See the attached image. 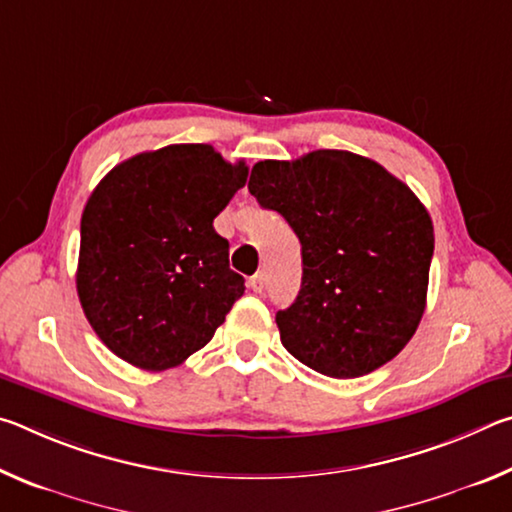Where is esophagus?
<instances>
[{"instance_id":"34e87169","label":"esophagus","mask_w":512,"mask_h":512,"mask_svg":"<svg viewBox=\"0 0 512 512\" xmlns=\"http://www.w3.org/2000/svg\"><path fill=\"white\" fill-rule=\"evenodd\" d=\"M264 282H266L264 271H259L253 277H250V289H253L255 293H262L264 291Z\"/></svg>"}]
</instances>
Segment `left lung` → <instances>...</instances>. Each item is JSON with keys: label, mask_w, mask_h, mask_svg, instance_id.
<instances>
[{"label": "left lung", "mask_w": 512, "mask_h": 512, "mask_svg": "<svg viewBox=\"0 0 512 512\" xmlns=\"http://www.w3.org/2000/svg\"><path fill=\"white\" fill-rule=\"evenodd\" d=\"M248 192L302 246L298 298L275 316L284 348L336 379L397 357L427 305L433 223L418 196L375 160L334 149L257 162Z\"/></svg>", "instance_id": "left-lung-1"}]
</instances>
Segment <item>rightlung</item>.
Instances as JSON below:
<instances>
[{"label":"right lung","instance_id":"1","mask_svg":"<svg viewBox=\"0 0 512 512\" xmlns=\"http://www.w3.org/2000/svg\"><path fill=\"white\" fill-rule=\"evenodd\" d=\"M246 178V162H225L210 144H171L117 164L94 189L76 291L119 359L151 372L180 366L244 296L212 223Z\"/></svg>","mask_w":512,"mask_h":512}]
</instances>
